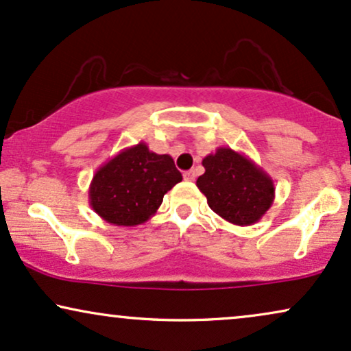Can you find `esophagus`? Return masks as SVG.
<instances>
[{
  "label": "esophagus",
  "mask_w": 351,
  "mask_h": 351,
  "mask_svg": "<svg viewBox=\"0 0 351 351\" xmlns=\"http://www.w3.org/2000/svg\"><path fill=\"white\" fill-rule=\"evenodd\" d=\"M184 180L186 181H194V180H196V171H194V170H189V171H184Z\"/></svg>",
  "instance_id": "obj_1"
}]
</instances>
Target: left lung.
Returning <instances> with one entry per match:
<instances>
[{
	"label": "left lung",
	"instance_id": "obj_1",
	"mask_svg": "<svg viewBox=\"0 0 351 351\" xmlns=\"http://www.w3.org/2000/svg\"><path fill=\"white\" fill-rule=\"evenodd\" d=\"M206 173L196 181L217 215L247 227L263 219L275 199V186L263 168L246 155L219 147L202 160Z\"/></svg>",
	"mask_w": 351,
	"mask_h": 351
}]
</instances>
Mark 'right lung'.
<instances>
[{"label": "right lung", "mask_w": 351, "mask_h": 351, "mask_svg": "<svg viewBox=\"0 0 351 351\" xmlns=\"http://www.w3.org/2000/svg\"><path fill=\"white\" fill-rule=\"evenodd\" d=\"M181 180L170 155H158L139 143L121 150L95 171L88 204L108 223L136 227L157 212L163 196Z\"/></svg>", "instance_id": "obj_1"}]
</instances>
